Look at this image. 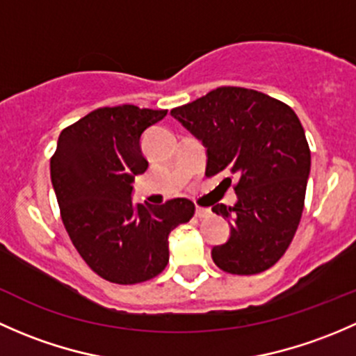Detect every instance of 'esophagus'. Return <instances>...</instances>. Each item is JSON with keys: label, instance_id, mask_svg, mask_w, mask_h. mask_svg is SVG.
Listing matches in <instances>:
<instances>
[{"label": "esophagus", "instance_id": "obj_1", "mask_svg": "<svg viewBox=\"0 0 356 356\" xmlns=\"http://www.w3.org/2000/svg\"><path fill=\"white\" fill-rule=\"evenodd\" d=\"M195 216L197 218H207V216H211V209H205V207H195Z\"/></svg>", "mask_w": 356, "mask_h": 356}]
</instances>
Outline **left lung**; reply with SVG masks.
Listing matches in <instances>:
<instances>
[{
    "label": "left lung",
    "mask_w": 356,
    "mask_h": 356,
    "mask_svg": "<svg viewBox=\"0 0 356 356\" xmlns=\"http://www.w3.org/2000/svg\"><path fill=\"white\" fill-rule=\"evenodd\" d=\"M207 151L205 175H236V202L212 205L228 218L229 238L212 247L216 266L248 276L284 255L300 225L310 149L298 116L284 102L243 87H218L171 109ZM221 181V183H222Z\"/></svg>",
    "instance_id": "obj_1"
}]
</instances>
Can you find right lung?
<instances>
[{
	"label": "right lung",
	"instance_id": "right-lung-1",
	"mask_svg": "<svg viewBox=\"0 0 356 356\" xmlns=\"http://www.w3.org/2000/svg\"><path fill=\"white\" fill-rule=\"evenodd\" d=\"M166 109L134 104L99 108L65 128L51 159V181L70 240L87 266L116 284H135L163 273L168 236L188 222L195 205L131 200L135 177L147 170L140 140Z\"/></svg>",
	"mask_w": 356,
	"mask_h": 356
}]
</instances>
